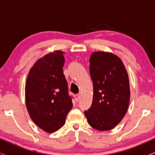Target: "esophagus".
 <instances>
[{
    "mask_svg": "<svg viewBox=\"0 0 155 155\" xmlns=\"http://www.w3.org/2000/svg\"><path fill=\"white\" fill-rule=\"evenodd\" d=\"M75 101H79L80 99V94H75Z\"/></svg>",
    "mask_w": 155,
    "mask_h": 155,
    "instance_id": "obj_1",
    "label": "esophagus"
}]
</instances>
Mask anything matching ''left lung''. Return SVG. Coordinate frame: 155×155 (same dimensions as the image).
<instances>
[{
    "instance_id": "1",
    "label": "left lung",
    "mask_w": 155,
    "mask_h": 155,
    "mask_svg": "<svg viewBox=\"0 0 155 155\" xmlns=\"http://www.w3.org/2000/svg\"><path fill=\"white\" fill-rule=\"evenodd\" d=\"M90 73L93 99L84 115L93 128L109 130L119 124L128 110L130 97L128 73L117 56L98 51L90 56Z\"/></svg>"
}]
</instances>
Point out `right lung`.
<instances>
[{"instance_id":"right-lung-1","label":"right lung","mask_w":155,"mask_h":155,"mask_svg":"<svg viewBox=\"0 0 155 155\" xmlns=\"http://www.w3.org/2000/svg\"><path fill=\"white\" fill-rule=\"evenodd\" d=\"M63 52L56 51L40 58L28 74L25 101L31 120L47 133H54L65 123L73 107L63 74Z\"/></svg>"}]
</instances>
